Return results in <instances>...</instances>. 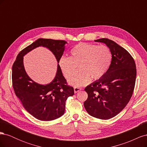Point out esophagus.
I'll return each instance as SVG.
<instances>
[{"label": "esophagus", "mask_w": 147, "mask_h": 147, "mask_svg": "<svg viewBox=\"0 0 147 147\" xmlns=\"http://www.w3.org/2000/svg\"><path fill=\"white\" fill-rule=\"evenodd\" d=\"M82 90V88H79L77 86H75L74 87V92L75 93H77L78 92Z\"/></svg>", "instance_id": "obj_1"}]
</instances>
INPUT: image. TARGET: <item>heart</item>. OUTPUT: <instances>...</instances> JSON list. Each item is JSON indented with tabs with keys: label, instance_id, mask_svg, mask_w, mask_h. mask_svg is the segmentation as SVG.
<instances>
[{
	"label": "heart",
	"instance_id": "1",
	"mask_svg": "<svg viewBox=\"0 0 147 147\" xmlns=\"http://www.w3.org/2000/svg\"><path fill=\"white\" fill-rule=\"evenodd\" d=\"M70 56H63L59 60L60 67L67 78L76 71L70 83L76 86L88 84L92 79H99L107 72L112 63V55L105 45L97 46L88 43H78L70 50Z\"/></svg>",
	"mask_w": 147,
	"mask_h": 147
}]
</instances>
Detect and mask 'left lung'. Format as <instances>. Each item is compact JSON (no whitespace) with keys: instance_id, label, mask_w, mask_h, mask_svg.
<instances>
[{"instance_id":"1","label":"left lung","mask_w":147,"mask_h":147,"mask_svg":"<svg viewBox=\"0 0 147 147\" xmlns=\"http://www.w3.org/2000/svg\"><path fill=\"white\" fill-rule=\"evenodd\" d=\"M94 41L109 47L112 59L103 76L84 89L88 97L84 107L91 116L109 119L118 115L130 100L136 83V66L131 55L116 42L108 38Z\"/></svg>"}]
</instances>
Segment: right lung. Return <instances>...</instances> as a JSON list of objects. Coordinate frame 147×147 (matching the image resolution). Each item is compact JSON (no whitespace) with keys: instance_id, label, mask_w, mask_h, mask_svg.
<instances>
[{"instance_id":"obj_1","label":"right lung","mask_w":147,"mask_h":147,"mask_svg":"<svg viewBox=\"0 0 147 147\" xmlns=\"http://www.w3.org/2000/svg\"><path fill=\"white\" fill-rule=\"evenodd\" d=\"M67 43L64 40L38 38L20 52L12 67V83L16 96L24 108L41 121H51L63 116L66 100L74 94V88L67 84L59 65ZM39 46L51 51L59 63L55 78L46 85L33 81L26 73L24 66L23 57Z\"/></svg>"}]
</instances>
